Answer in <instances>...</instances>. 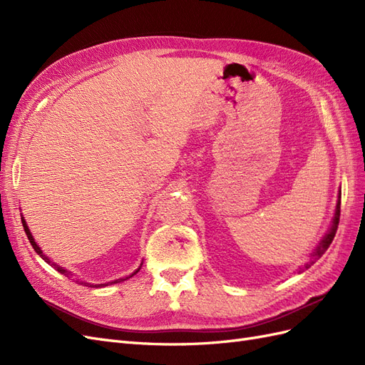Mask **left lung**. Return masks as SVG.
I'll list each match as a JSON object with an SVG mask.
<instances>
[{"instance_id": "obj_1", "label": "left lung", "mask_w": 365, "mask_h": 365, "mask_svg": "<svg viewBox=\"0 0 365 365\" xmlns=\"http://www.w3.org/2000/svg\"><path fill=\"white\" fill-rule=\"evenodd\" d=\"M339 197H341V192H339V196H338V202H336V208H335V216H334V220H332V227L329 228V231L326 233V236L322 239V242H319V244L317 245V248L314 250V252H312V259L309 260V263H304V267H303V268H300V271H298V272H303L304 269H307L309 267H311L312 263H315V262H317L319 257H322L323 254L327 251V248L330 247V244H332V240H334L335 233H336L338 224H339V208H341V201H339Z\"/></svg>"}]
</instances>
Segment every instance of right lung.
<instances>
[{"label": "right lung", "mask_w": 365, "mask_h": 365, "mask_svg": "<svg viewBox=\"0 0 365 365\" xmlns=\"http://www.w3.org/2000/svg\"><path fill=\"white\" fill-rule=\"evenodd\" d=\"M21 220H23V227H24V231H26V235H27V237H29V240H30V244H31L33 250H35V251L39 254V256H41L43 260H46L48 264H51V267H53L54 269H56L58 272H61V274H63V275H67V277H71V272H70V271L63 269L62 267H59V264H56V263H54V262H51V260H50V259L46 256V254L42 252V250L39 248V245L36 244L35 239H33V236H31V233H30V230H29V227H27V224H26L24 217H21ZM140 268H141V267H140ZM140 268H138V269H137L134 274H137V272L140 271ZM134 274H130L129 277H132V275H134ZM129 277H126V279H117V280H114V282H108V283H98V284H91V283H86V282H81V284L90 286V288H103V286H108V284H114V283H120V282H123V280H128Z\"/></svg>", "instance_id": "1"}]
</instances>
